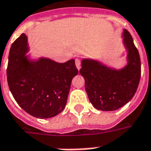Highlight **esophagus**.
I'll use <instances>...</instances> for the list:
<instances>
[{"label": "esophagus", "mask_w": 151, "mask_h": 151, "mask_svg": "<svg viewBox=\"0 0 151 151\" xmlns=\"http://www.w3.org/2000/svg\"><path fill=\"white\" fill-rule=\"evenodd\" d=\"M75 65H76V67H77V69H78V70H79L80 69H81V61H80L79 59H76Z\"/></svg>", "instance_id": "1"}]
</instances>
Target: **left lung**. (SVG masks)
Listing matches in <instances>:
<instances>
[{
	"label": "left lung",
	"mask_w": 151,
	"mask_h": 151,
	"mask_svg": "<svg viewBox=\"0 0 151 151\" xmlns=\"http://www.w3.org/2000/svg\"><path fill=\"white\" fill-rule=\"evenodd\" d=\"M122 45L127 63L114 68L98 59L82 58L81 75L91 104L102 111H114L128 103L138 89L141 77V61L130 33L123 29Z\"/></svg>",
	"instance_id": "8db88e82"
}]
</instances>
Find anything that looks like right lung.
Instances as JSON below:
<instances>
[{
    "mask_svg": "<svg viewBox=\"0 0 151 151\" xmlns=\"http://www.w3.org/2000/svg\"><path fill=\"white\" fill-rule=\"evenodd\" d=\"M25 33L10 48L9 88L22 109L37 118H50L64 110L72 79L78 74L74 59L59 63L49 58H33Z\"/></svg>",
    "mask_w": 151,
    "mask_h": 151,
    "instance_id": "right-lung-1",
    "label": "right lung"
}]
</instances>
